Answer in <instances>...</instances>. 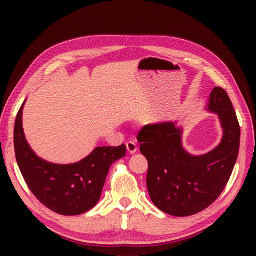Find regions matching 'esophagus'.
Here are the masks:
<instances>
[{"mask_svg": "<svg viewBox=\"0 0 256 256\" xmlns=\"http://www.w3.org/2000/svg\"><path fill=\"white\" fill-rule=\"evenodd\" d=\"M126 149H128V151L130 154H136V151H138V146H136V142H133V141H128V144H126Z\"/></svg>", "mask_w": 256, "mask_h": 256, "instance_id": "esophagus-1", "label": "esophagus"}]
</instances>
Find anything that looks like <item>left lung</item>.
I'll return each instance as SVG.
<instances>
[{
    "mask_svg": "<svg viewBox=\"0 0 256 256\" xmlns=\"http://www.w3.org/2000/svg\"><path fill=\"white\" fill-rule=\"evenodd\" d=\"M206 110L218 116L220 144L204 154H192L183 146V128L167 120L149 124L138 136L140 151L148 160L146 188L159 210L174 216L198 214L222 194L235 167L240 128L227 92L214 88Z\"/></svg>",
    "mask_w": 256,
    "mask_h": 256,
    "instance_id": "left-lung-1",
    "label": "left lung"
}]
</instances>
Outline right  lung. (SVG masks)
Here are the masks:
<instances>
[{
  "label": "right lung",
  "instance_id": "1",
  "mask_svg": "<svg viewBox=\"0 0 256 256\" xmlns=\"http://www.w3.org/2000/svg\"><path fill=\"white\" fill-rule=\"evenodd\" d=\"M26 102L14 124V151L21 174L34 196L58 214L78 216L100 200L110 164L125 157V144L97 146L80 162L60 164L40 158L29 146L22 126Z\"/></svg>",
  "mask_w": 256,
  "mask_h": 256
}]
</instances>
